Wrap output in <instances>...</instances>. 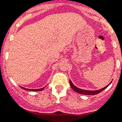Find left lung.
<instances>
[{"label": "left lung", "instance_id": "left-lung-1", "mask_svg": "<svg viewBox=\"0 0 122 122\" xmlns=\"http://www.w3.org/2000/svg\"><path fill=\"white\" fill-rule=\"evenodd\" d=\"M70 86L72 88V89H73L74 92H77V93H80V94H82V95H97L98 94V93H100L101 92H102L103 90H104V89H106L111 83H110L108 86H106L105 87H104V88H103V89H100V90H83V89H79V88H78V87H76V86H74L70 80Z\"/></svg>", "mask_w": 122, "mask_h": 122}]
</instances>
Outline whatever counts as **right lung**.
Returning a JSON list of instances; mask_svg holds the SVG:
<instances>
[{
  "instance_id": "add662e5",
  "label": "right lung",
  "mask_w": 122,
  "mask_h": 122,
  "mask_svg": "<svg viewBox=\"0 0 122 122\" xmlns=\"http://www.w3.org/2000/svg\"><path fill=\"white\" fill-rule=\"evenodd\" d=\"M21 87L22 88V89H24V90H29V91H41V90H43L44 89V88H42V89H25V88L22 87Z\"/></svg>"
}]
</instances>
